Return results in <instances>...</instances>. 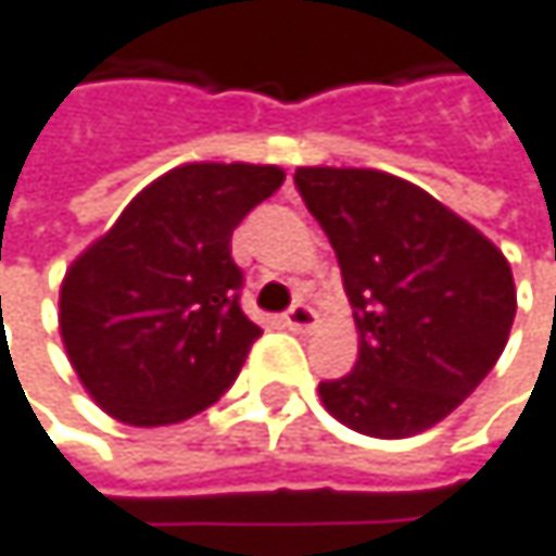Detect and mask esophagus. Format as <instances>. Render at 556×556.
Masks as SVG:
<instances>
[{
	"mask_svg": "<svg viewBox=\"0 0 556 556\" xmlns=\"http://www.w3.org/2000/svg\"><path fill=\"white\" fill-rule=\"evenodd\" d=\"M316 309L313 306H306V303H296L287 316H283V323H287V329H293V332H309L313 326H316Z\"/></svg>",
	"mask_w": 556,
	"mask_h": 556,
	"instance_id": "34e87169",
	"label": "esophagus"
}]
</instances>
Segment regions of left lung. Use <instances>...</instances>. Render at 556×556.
Masks as SVG:
<instances>
[{
  "instance_id": "obj_1",
  "label": "left lung",
  "mask_w": 556,
  "mask_h": 556,
  "mask_svg": "<svg viewBox=\"0 0 556 556\" xmlns=\"http://www.w3.org/2000/svg\"><path fill=\"white\" fill-rule=\"evenodd\" d=\"M358 326V362L323 381L345 427L404 440L450 417L505 352L518 296L502 250L424 188L375 168H296Z\"/></svg>"
}]
</instances>
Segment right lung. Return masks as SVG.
I'll list each match as a JSON object with an SVG mask.
<instances>
[{"label":"right lung","mask_w":556,"mask_h":556,"mask_svg":"<svg viewBox=\"0 0 556 556\" xmlns=\"http://www.w3.org/2000/svg\"><path fill=\"white\" fill-rule=\"evenodd\" d=\"M283 168L191 162L142 188L61 283V339L90 397L132 427L211 407L263 336L240 309L233 227Z\"/></svg>","instance_id":"1"}]
</instances>
